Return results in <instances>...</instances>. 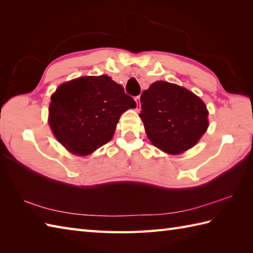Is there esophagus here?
<instances>
[{
  "instance_id": "1",
  "label": "esophagus",
  "mask_w": 253,
  "mask_h": 253,
  "mask_svg": "<svg viewBox=\"0 0 253 253\" xmlns=\"http://www.w3.org/2000/svg\"><path fill=\"white\" fill-rule=\"evenodd\" d=\"M135 101H136V103H137V110H138L139 107H140V96H139V95L135 96Z\"/></svg>"
}]
</instances>
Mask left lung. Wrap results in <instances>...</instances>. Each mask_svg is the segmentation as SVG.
<instances>
[{
    "mask_svg": "<svg viewBox=\"0 0 253 253\" xmlns=\"http://www.w3.org/2000/svg\"><path fill=\"white\" fill-rule=\"evenodd\" d=\"M139 116L155 147L169 154L192 148L209 126L207 106L191 91L166 82L144 90Z\"/></svg>",
    "mask_w": 253,
    "mask_h": 253,
    "instance_id": "left-lung-1",
    "label": "left lung"
}]
</instances>
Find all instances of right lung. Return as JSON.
<instances>
[{
	"label": "right lung",
	"instance_id": "right-lung-1",
	"mask_svg": "<svg viewBox=\"0 0 253 253\" xmlns=\"http://www.w3.org/2000/svg\"><path fill=\"white\" fill-rule=\"evenodd\" d=\"M136 105L123 85L106 75L80 77L53 93L49 124L68 151L87 155L111 140L121 115Z\"/></svg>",
	"mask_w": 253,
	"mask_h": 253
}]
</instances>
